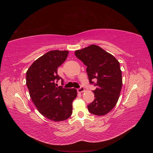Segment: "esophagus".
<instances>
[{"label":"esophagus","mask_w":153,"mask_h":153,"mask_svg":"<svg viewBox=\"0 0 153 153\" xmlns=\"http://www.w3.org/2000/svg\"><path fill=\"white\" fill-rule=\"evenodd\" d=\"M84 91H85V89H84V88L83 87H81L80 88H79V89H77V92H78V93H81V92H84Z\"/></svg>","instance_id":"34e87169"}]
</instances>
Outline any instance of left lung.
Segmentation results:
<instances>
[{
    "instance_id": "8db88e82",
    "label": "left lung",
    "mask_w": 153,
    "mask_h": 153,
    "mask_svg": "<svg viewBox=\"0 0 153 153\" xmlns=\"http://www.w3.org/2000/svg\"><path fill=\"white\" fill-rule=\"evenodd\" d=\"M76 57L87 66L90 84L96 83L94 100L87 106L90 113L105 115L116 105L121 91L123 78L119 61L112 54L95 45L75 51Z\"/></svg>"
}]
</instances>
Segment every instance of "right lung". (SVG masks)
Masks as SVG:
<instances>
[{
  "label": "right lung",
  "mask_w": 153,
  "mask_h": 153,
  "mask_svg": "<svg viewBox=\"0 0 153 153\" xmlns=\"http://www.w3.org/2000/svg\"><path fill=\"white\" fill-rule=\"evenodd\" d=\"M67 50H52L32 63L26 73V84L32 102L47 119L55 122L65 121L73 112L72 102L76 98V89L57 87L61 79L57 68L66 61Z\"/></svg>",
  "instance_id": "1"
}]
</instances>
